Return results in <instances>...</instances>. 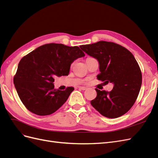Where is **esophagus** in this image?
I'll use <instances>...</instances> for the list:
<instances>
[{
  "mask_svg": "<svg viewBox=\"0 0 158 158\" xmlns=\"http://www.w3.org/2000/svg\"><path fill=\"white\" fill-rule=\"evenodd\" d=\"M79 89H82V90H85L87 89V88L86 87H83V86H80V87H79Z\"/></svg>",
  "mask_w": 158,
  "mask_h": 158,
  "instance_id": "esophagus-1",
  "label": "esophagus"
}]
</instances>
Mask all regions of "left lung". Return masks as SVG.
I'll list each match as a JSON object with an SVG mask.
<instances>
[{
  "instance_id": "1",
  "label": "left lung",
  "mask_w": 158,
  "mask_h": 158,
  "mask_svg": "<svg viewBox=\"0 0 158 158\" xmlns=\"http://www.w3.org/2000/svg\"><path fill=\"white\" fill-rule=\"evenodd\" d=\"M85 53L97 59L98 80L113 84L111 92L97 88L92 106L103 116L114 118L123 115L134 103L142 85V73L135 56L125 47L113 42L100 41L80 45Z\"/></svg>"
}]
</instances>
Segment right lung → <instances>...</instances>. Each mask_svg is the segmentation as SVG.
Wrapping results in <instances>:
<instances>
[{
    "label": "right lung",
    "instance_id": "obj_1",
    "mask_svg": "<svg viewBox=\"0 0 158 158\" xmlns=\"http://www.w3.org/2000/svg\"><path fill=\"white\" fill-rule=\"evenodd\" d=\"M85 56L78 47L49 44L37 47L20 60L14 84L25 107L38 115H48L66 102L74 89L54 88L56 76H68L70 65Z\"/></svg>",
    "mask_w": 158,
    "mask_h": 158
}]
</instances>
